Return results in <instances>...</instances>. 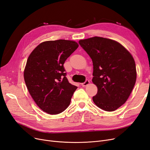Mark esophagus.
I'll return each instance as SVG.
<instances>
[{
  "mask_svg": "<svg viewBox=\"0 0 150 150\" xmlns=\"http://www.w3.org/2000/svg\"><path fill=\"white\" fill-rule=\"evenodd\" d=\"M89 83H90V81H89V80L87 79V80H86V81L82 83H81V85H82V86H83V87H85V86H87Z\"/></svg>",
  "mask_w": 150,
  "mask_h": 150,
  "instance_id": "obj_1",
  "label": "esophagus"
}]
</instances>
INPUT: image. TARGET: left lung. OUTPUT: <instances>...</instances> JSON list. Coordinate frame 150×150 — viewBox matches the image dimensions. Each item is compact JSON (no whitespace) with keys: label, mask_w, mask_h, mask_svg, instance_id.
<instances>
[{"label":"left lung","mask_w":150,"mask_h":150,"mask_svg":"<svg viewBox=\"0 0 150 150\" xmlns=\"http://www.w3.org/2000/svg\"><path fill=\"white\" fill-rule=\"evenodd\" d=\"M79 44L92 60V82L98 88L93 102L105 111H115L125 103L135 86L137 72L132 56L110 39L93 37Z\"/></svg>","instance_id":"1"}]
</instances>
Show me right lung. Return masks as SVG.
I'll return each instance as SVG.
<instances>
[{"mask_svg": "<svg viewBox=\"0 0 150 150\" xmlns=\"http://www.w3.org/2000/svg\"><path fill=\"white\" fill-rule=\"evenodd\" d=\"M78 46L73 40L45 41L28 58L24 71L26 87L35 103L48 114L64 111L77 88L69 82L63 64Z\"/></svg>", "mask_w": 150, "mask_h": 150, "instance_id": "obj_1", "label": "right lung"}]
</instances>
